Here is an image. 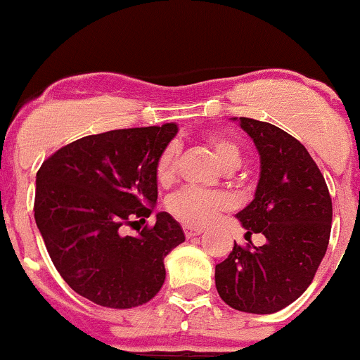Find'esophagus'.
I'll return each mask as SVG.
<instances>
[{
    "label": "esophagus",
    "mask_w": 360,
    "mask_h": 360,
    "mask_svg": "<svg viewBox=\"0 0 360 360\" xmlns=\"http://www.w3.org/2000/svg\"><path fill=\"white\" fill-rule=\"evenodd\" d=\"M183 230H184V236L186 237L200 236V233L204 232V229H202V226H190V225H184Z\"/></svg>",
    "instance_id": "esophagus-1"
}]
</instances>
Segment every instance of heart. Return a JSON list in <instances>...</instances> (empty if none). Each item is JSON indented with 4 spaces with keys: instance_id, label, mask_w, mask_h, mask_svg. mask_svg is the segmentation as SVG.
I'll return each instance as SVG.
<instances>
[{
    "instance_id": "b5f03b06",
    "label": "heart",
    "mask_w": 360,
    "mask_h": 360,
    "mask_svg": "<svg viewBox=\"0 0 360 360\" xmlns=\"http://www.w3.org/2000/svg\"><path fill=\"white\" fill-rule=\"evenodd\" d=\"M207 144L211 146L212 155L218 160L219 165L232 172L243 163V149L233 139L225 135L212 134L207 137ZM177 144H169L155 163L156 181L163 186L170 184L176 177V160H177ZM230 207V198L223 193H207L200 190H181L174 193L167 200V209L174 218L183 221L184 225H204L211 221L219 211Z\"/></svg>"
}]
</instances>
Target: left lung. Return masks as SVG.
<instances>
[{
  "label": "left lung",
  "mask_w": 360,
  "mask_h": 360,
  "mask_svg": "<svg viewBox=\"0 0 360 360\" xmlns=\"http://www.w3.org/2000/svg\"><path fill=\"white\" fill-rule=\"evenodd\" d=\"M239 127L257 146L260 179L237 219L246 237L262 233L265 244L233 243L232 253L216 265V290L230 308L269 315L311 285L329 244L333 200L315 160L297 139L250 117H239Z\"/></svg>",
  "instance_id": "8db88e82"
}]
</instances>
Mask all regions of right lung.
Listing matches in <instances>:
<instances>
[{"instance_id":"right-lung-1","label":"right lung","mask_w":360,"mask_h":360,"mask_svg":"<svg viewBox=\"0 0 360 360\" xmlns=\"http://www.w3.org/2000/svg\"><path fill=\"white\" fill-rule=\"evenodd\" d=\"M177 124L87 135L49 156L37 172L34 221L52 264L72 290L95 304L127 309L151 301L165 281L167 255L184 240L179 223L158 212L155 163Z\"/></svg>"}]
</instances>
